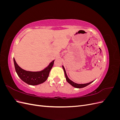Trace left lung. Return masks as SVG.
<instances>
[{"label": "left lung", "mask_w": 120, "mask_h": 120, "mask_svg": "<svg viewBox=\"0 0 120 120\" xmlns=\"http://www.w3.org/2000/svg\"><path fill=\"white\" fill-rule=\"evenodd\" d=\"M63 68L64 69V75H65V77H66V80L67 81L70 83V85H71L72 86L75 87V88H84V87L88 86L89 85H90V83H91L92 82H93V81L91 82H90L89 83H84V84H79V83H77L75 82H72V81H71V79H69L68 77V75H67V73H66V70H65V68H64V67L63 66Z\"/></svg>", "instance_id": "left-lung-1"}]
</instances>
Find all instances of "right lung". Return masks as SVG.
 <instances>
[{"instance_id":"add662e5","label":"right lung","mask_w":120,"mask_h":120,"mask_svg":"<svg viewBox=\"0 0 120 120\" xmlns=\"http://www.w3.org/2000/svg\"><path fill=\"white\" fill-rule=\"evenodd\" d=\"M13 61L15 71L21 80L30 85L35 86L41 84L46 80L49 75L50 71L53 65L54 60H52L44 70L39 71H25L17 64L14 58H13Z\"/></svg>"}]
</instances>
